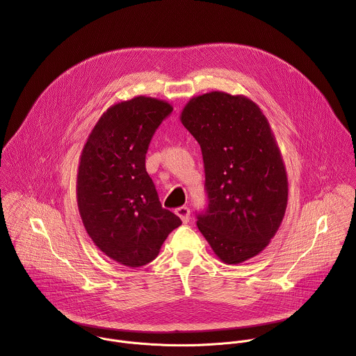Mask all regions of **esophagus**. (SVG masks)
Segmentation results:
<instances>
[{
	"label": "esophagus",
	"mask_w": 356,
	"mask_h": 356,
	"mask_svg": "<svg viewBox=\"0 0 356 356\" xmlns=\"http://www.w3.org/2000/svg\"><path fill=\"white\" fill-rule=\"evenodd\" d=\"M179 217H180V220L184 222V224H187L188 221H190V209L188 207H179V209H176V211H175Z\"/></svg>",
	"instance_id": "obj_1"
}]
</instances>
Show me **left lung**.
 Masks as SVG:
<instances>
[{
  "mask_svg": "<svg viewBox=\"0 0 356 356\" xmlns=\"http://www.w3.org/2000/svg\"><path fill=\"white\" fill-rule=\"evenodd\" d=\"M180 120L204 162L207 207L197 213L200 232L228 265L257 257L279 229L289 193L266 117L243 95L213 91L191 98Z\"/></svg>",
  "mask_w": 356,
  "mask_h": 356,
  "instance_id": "1",
  "label": "left lung"
}]
</instances>
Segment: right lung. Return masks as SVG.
I'll list each match as a JSON object with an SVG mask.
<instances>
[{
    "label": "right lung",
    "mask_w": 356,
    "mask_h": 356,
    "mask_svg": "<svg viewBox=\"0 0 356 356\" xmlns=\"http://www.w3.org/2000/svg\"><path fill=\"white\" fill-rule=\"evenodd\" d=\"M173 108L135 97L107 110L80 158L79 211L92 242L113 261L139 268L154 261L181 220L159 201L145 168L146 152Z\"/></svg>",
    "instance_id": "1"
}]
</instances>
